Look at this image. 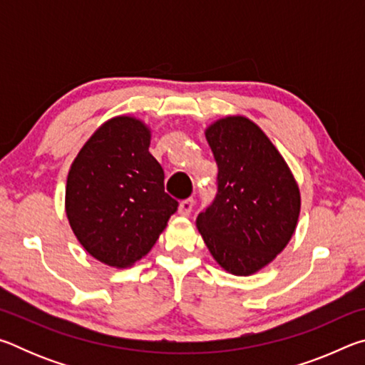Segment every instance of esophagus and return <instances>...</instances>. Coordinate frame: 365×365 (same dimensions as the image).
<instances>
[{
    "label": "esophagus",
    "mask_w": 365,
    "mask_h": 365,
    "mask_svg": "<svg viewBox=\"0 0 365 365\" xmlns=\"http://www.w3.org/2000/svg\"><path fill=\"white\" fill-rule=\"evenodd\" d=\"M193 207H195L193 200H185L180 202V206H178V214L183 215V217H188L191 211H193Z\"/></svg>",
    "instance_id": "obj_1"
}]
</instances>
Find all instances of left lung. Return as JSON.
Segmentation results:
<instances>
[{
    "mask_svg": "<svg viewBox=\"0 0 365 365\" xmlns=\"http://www.w3.org/2000/svg\"><path fill=\"white\" fill-rule=\"evenodd\" d=\"M205 135L219 168L217 196L197 215V232L222 269L248 277L292 240L301 211L299 187L279 150L248 117H222Z\"/></svg>",
    "mask_w": 365,
    "mask_h": 365,
    "instance_id": "1",
    "label": "left lung"
}]
</instances>
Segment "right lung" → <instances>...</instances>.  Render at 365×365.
Masks as SVG:
<instances>
[{
	"label": "right lung",
	"instance_id": "right-lung-1",
	"mask_svg": "<svg viewBox=\"0 0 365 365\" xmlns=\"http://www.w3.org/2000/svg\"><path fill=\"white\" fill-rule=\"evenodd\" d=\"M151 128L115 115L96 128L73 159L66 215L83 250L115 269L146 256L178 202L164 191V170L150 153Z\"/></svg>",
	"mask_w": 365,
	"mask_h": 365
}]
</instances>
